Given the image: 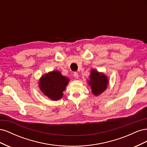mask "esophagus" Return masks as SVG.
Masks as SVG:
<instances>
[{"instance_id":"34e87169","label":"esophagus","mask_w":147,"mask_h":147,"mask_svg":"<svg viewBox=\"0 0 147 147\" xmlns=\"http://www.w3.org/2000/svg\"><path fill=\"white\" fill-rule=\"evenodd\" d=\"M74 76L75 77V78H78V73L76 72H75L74 73Z\"/></svg>"}]
</instances>
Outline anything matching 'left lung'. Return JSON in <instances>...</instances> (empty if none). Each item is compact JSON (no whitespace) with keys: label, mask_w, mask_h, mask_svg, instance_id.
Here are the masks:
<instances>
[{"label":"left lung","mask_w":147,"mask_h":147,"mask_svg":"<svg viewBox=\"0 0 147 147\" xmlns=\"http://www.w3.org/2000/svg\"><path fill=\"white\" fill-rule=\"evenodd\" d=\"M90 80L89 84L92 89V92L96 96H98L104 92L107 87L108 79L104 74L99 73L92 70L90 76Z\"/></svg>","instance_id":"1"}]
</instances>
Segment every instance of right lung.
<instances>
[{"label":"right lung","mask_w":147,"mask_h":147,"mask_svg":"<svg viewBox=\"0 0 147 147\" xmlns=\"http://www.w3.org/2000/svg\"><path fill=\"white\" fill-rule=\"evenodd\" d=\"M69 83V78L63 76L59 71L45 74L40 80L39 86L48 98L57 100L63 97V92Z\"/></svg>","instance_id":"right-lung-1"}]
</instances>
